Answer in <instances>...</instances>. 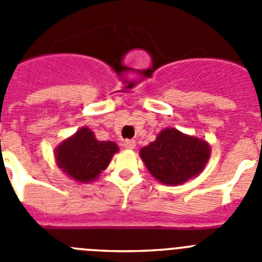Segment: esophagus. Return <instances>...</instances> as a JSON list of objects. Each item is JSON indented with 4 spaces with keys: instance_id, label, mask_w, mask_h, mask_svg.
<instances>
[{
    "instance_id": "obj_1",
    "label": "esophagus",
    "mask_w": 262,
    "mask_h": 262,
    "mask_svg": "<svg viewBox=\"0 0 262 262\" xmlns=\"http://www.w3.org/2000/svg\"><path fill=\"white\" fill-rule=\"evenodd\" d=\"M136 145L135 140H131V139H126L123 142V147L127 148V149H134Z\"/></svg>"
}]
</instances>
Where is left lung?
I'll use <instances>...</instances> for the list:
<instances>
[{
  "instance_id": "obj_1",
  "label": "left lung",
  "mask_w": 262,
  "mask_h": 262,
  "mask_svg": "<svg viewBox=\"0 0 262 262\" xmlns=\"http://www.w3.org/2000/svg\"><path fill=\"white\" fill-rule=\"evenodd\" d=\"M140 156L156 180L165 185H180L200 174L210 157V147L202 139L165 128L155 142L140 149Z\"/></svg>"
}]
</instances>
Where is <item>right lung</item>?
<instances>
[{
	"instance_id": "1",
	"label": "right lung",
	"mask_w": 262,
	"mask_h": 262,
	"mask_svg": "<svg viewBox=\"0 0 262 262\" xmlns=\"http://www.w3.org/2000/svg\"><path fill=\"white\" fill-rule=\"evenodd\" d=\"M118 151L113 142H99L89 128L78 129L56 149L57 165L76 181L89 182L107 168Z\"/></svg>"
}]
</instances>
